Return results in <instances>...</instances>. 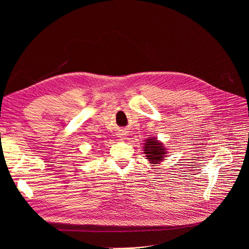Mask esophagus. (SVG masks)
Returning <instances> with one entry per match:
<instances>
[{"label": "esophagus", "instance_id": "34e87169", "mask_svg": "<svg viewBox=\"0 0 249 249\" xmlns=\"http://www.w3.org/2000/svg\"><path fill=\"white\" fill-rule=\"evenodd\" d=\"M119 135H120V137H124V135H125V134H123V133H120Z\"/></svg>", "mask_w": 249, "mask_h": 249}]
</instances>
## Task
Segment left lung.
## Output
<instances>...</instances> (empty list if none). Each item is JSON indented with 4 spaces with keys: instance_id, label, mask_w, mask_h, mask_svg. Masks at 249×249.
<instances>
[{
    "instance_id": "8db88e82",
    "label": "left lung",
    "mask_w": 249,
    "mask_h": 249,
    "mask_svg": "<svg viewBox=\"0 0 249 249\" xmlns=\"http://www.w3.org/2000/svg\"><path fill=\"white\" fill-rule=\"evenodd\" d=\"M143 147H144V153L146 154L147 160L153 164L160 162L166 153L162 143L159 142L155 138L147 139Z\"/></svg>"
}]
</instances>
